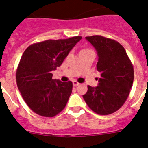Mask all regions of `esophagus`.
Returning <instances> with one entry per match:
<instances>
[{
    "instance_id": "esophagus-1",
    "label": "esophagus",
    "mask_w": 148,
    "mask_h": 148,
    "mask_svg": "<svg viewBox=\"0 0 148 148\" xmlns=\"http://www.w3.org/2000/svg\"><path fill=\"white\" fill-rule=\"evenodd\" d=\"M73 86H74V87H77V86L79 85L80 84L78 83V82H77V81L74 80V81H73Z\"/></svg>"
}]
</instances>
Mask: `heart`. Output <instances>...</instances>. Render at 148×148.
I'll list each match as a JSON object with an SVG mask.
<instances>
[{
	"instance_id": "1",
	"label": "heart",
	"mask_w": 148,
	"mask_h": 148,
	"mask_svg": "<svg viewBox=\"0 0 148 148\" xmlns=\"http://www.w3.org/2000/svg\"><path fill=\"white\" fill-rule=\"evenodd\" d=\"M86 50H90V49H87H87H83L82 51H86Z\"/></svg>"
}]
</instances>
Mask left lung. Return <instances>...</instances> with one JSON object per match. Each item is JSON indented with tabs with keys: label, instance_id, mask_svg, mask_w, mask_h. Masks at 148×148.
Here are the masks:
<instances>
[{
	"label": "left lung",
	"instance_id": "obj_1",
	"mask_svg": "<svg viewBox=\"0 0 148 148\" xmlns=\"http://www.w3.org/2000/svg\"><path fill=\"white\" fill-rule=\"evenodd\" d=\"M99 56L97 70L101 77L95 87L87 86L83 98L89 108L99 115L118 110L130 94L134 78L133 64L122 45L101 35L86 37Z\"/></svg>",
	"mask_w": 148,
	"mask_h": 148
}]
</instances>
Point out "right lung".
Instances as JSON below:
<instances>
[{"instance_id":"add662e5","label":"right lung","mask_w":148,"mask_h":148,"mask_svg":"<svg viewBox=\"0 0 148 148\" xmlns=\"http://www.w3.org/2000/svg\"><path fill=\"white\" fill-rule=\"evenodd\" d=\"M82 38L75 36L35 43L22 55L16 71L17 85L29 108L38 115L53 117L65 108L73 83L53 79L52 71L61 66Z\"/></svg>"}]
</instances>
